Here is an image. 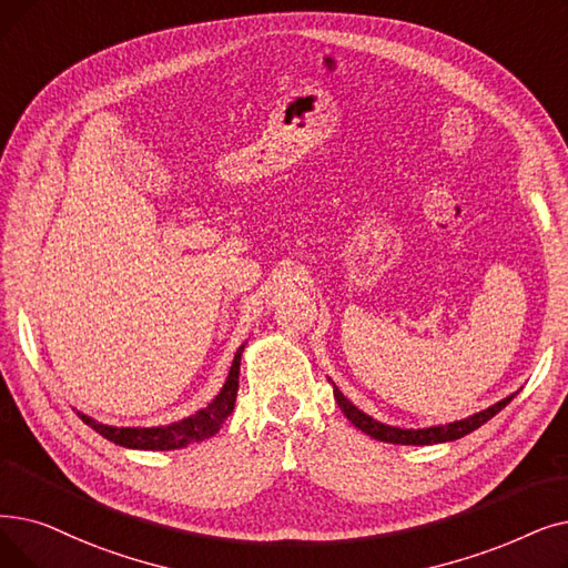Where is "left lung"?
I'll use <instances>...</instances> for the list:
<instances>
[{
    "mask_svg": "<svg viewBox=\"0 0 568 568\" xmlns=\"http://www.w3.org/2000/svg\"><path fill=\"white\" fill-rule=\"evenodd\" d=\"M513 392L510 397L497 402L495 406H489L480 413H474L464 417V420L457 423H448V425H438V427H427V429H402V427H392L385 423L374 420L372 415H366L364 410H359L353 402H348L343 397V392L334 385V399L338 404V408L343 410V415L348 417V420L364 434H368L376 440H385V443H399V446H432V443H446V440H457L466 434H471L474 429L483 427L487 420H491L501 408H506L513 399H515Z\"/></svg>",
    "mask_w": 568,
    "mask_h": 568,
    "instance_id": "left-lung-1",
    "label": "left lung"
}]
</instances>
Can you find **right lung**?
<instances>
[{
  "instance_id": "add662e5",
  "label": "right lung",
  "mask_w": 568,
  "mask_h": 568,
  "mask_svg": "<svg viewBox=\"0 0 568 568\" xmlns=\"http://www.w3.org/2000/svg\"><path fill=\"white\" fill-rule=\"evenodd\" d=\"M245 348V343L236 351L230 376L223 385V389L217 392V397L202 410H196L190 417H183L179 423H171L164 427H111L92 420V417L81 415V420L92 427L97 434H102L104 438L113 440L115 446L122 448H134V450H179L187 448L190 443H200L223 427V423L232 415L234 402H236V392H239V368H241V353Z\"/></svg>"
}]
</instances>
